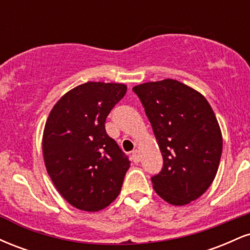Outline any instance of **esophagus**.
I'll use <instances>...</instances> for the list:
<instances>
[{"mask_svg":"<svg viewBox=\"0 0 250 250\" xmlns=\"http://www.w3.org/2000/svg\"><path fill=\"white\" fill-rule=\"evenodd\" d=\"M131 160H133L134 163H139L141 161V155H140L139 150H134L133 153H131Z\"/></svg>","mask_w":250,"mask_h":250,"instance_id":"obj_1","label":"esophagus"}]
</instances>
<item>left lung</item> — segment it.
I'll return each instance as SVG.
<instances>
[{
    "label": "left lung",
    "instance_id": "1",
    "mask_svg": "<svg viewBox=\"0 0 250 250\" xmlns=\"http://www.w3.org/2000/svg\"><path fill=\"white\" fill-rule=\"evenodd\" d=\"M139 96L163 157L151 177L160 197L185 206L210 187L222 154V134L205 96L176 80L133 88Z\"/></svg>",
    "mask_w": 250,
    "mask_h": 250
}]
</instances>
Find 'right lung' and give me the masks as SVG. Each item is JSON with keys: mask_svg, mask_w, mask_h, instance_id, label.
Here are the masks:
<instances>
[{"mask_svg": "<svg viewBox=\"0 0 250 250\" xmlns=\"http://www.w3.org/2000/svg\"><path fill=\"white\" fill-rule=\"evenodd\" d=\"M125 91L121 83H83L59 100L45 122V168L59 193L77 209L101 210L121 191L130 161L104 123Z\"/></svg>", "mask_w": 250, "mask_h": 250, "instance_id": "obj_1", "label": "right lung"}]
</instances>
